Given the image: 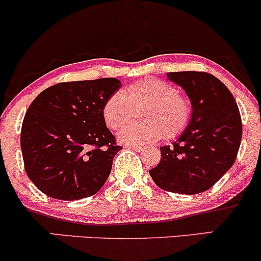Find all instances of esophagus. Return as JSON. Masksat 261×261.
I'll return each mask as SVG.
<instances>
[{"mask_svg": "<svg viewBox=\"0 0 261 261\" xmlns=\"http://www.w3.org/2000/svg\"><path fill=\"white\" fill-rule=\"evenodd\" d=\"M128 148L132 149V150L137 151V153H139V151H142V150H143L142 146H139V145H129V146H128Z\"/></svg>", "mask_w": 261, "mask_h": 261, "instance_id": "34e87169", "label": "esophagus"}]
</instances>
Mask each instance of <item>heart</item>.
Returning <instances> with one entry per match:
<instances>
[{"label": "heart", "mask_w": 261, "mask_h": 261, "mask_svg": "<svg viewBox=\"0 0 261 261\" xmlns=\"http://www.w3.org/2000/svg\"><path fill=\"white\" fill-rule=\"evenodd\" d=\"M141 112L143 121L127 124ZM102 115L111 129H119V142L143 145L164 136L174 138L187 125L191 115L190 102L178 95L174 85L158 79H146L130 85L125 92L112 93L105 102Z\"/></svg>", "instance_id": "1"}]
</instances>
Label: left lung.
Returning <instances> with one entry per match:
<instances>
[{"label": "left lung", "instance_id": "8db88e82", "mask_svg": "<svg viewBox=\"0 0 261 261\" xmlns=\"http://www.w3.org/2000/svg\"><path fill=\"white\" fill-rule=\"evenodd\" d=\"M191 101L186 129L172 145L160 148V163L149 171L160 189L196 195L215 185L236 162L242 118L227 86L208 72H168Z\"/></svg>", "mask_w": 261, "mask_h": 261}]
</instances>
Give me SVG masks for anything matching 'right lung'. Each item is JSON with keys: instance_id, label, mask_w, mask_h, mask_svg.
<instances>
[{"instance_id": "obj_1", "label": "right lung", "mask_w": 261, "mask_h": 261, "mask_svg": "<svg viewBox=\"0 0 261 261\" xmlns=\"http://www.w3.org/2000/svg\"><path fill=\"white\" fill-rule=\"evenodd\" d=\"M121 89L113 77L60 83L34 98L20 132L25 172L43 194L75 201L97 194L122 149L102 108Z\"/></svg>"}]
</instances>
